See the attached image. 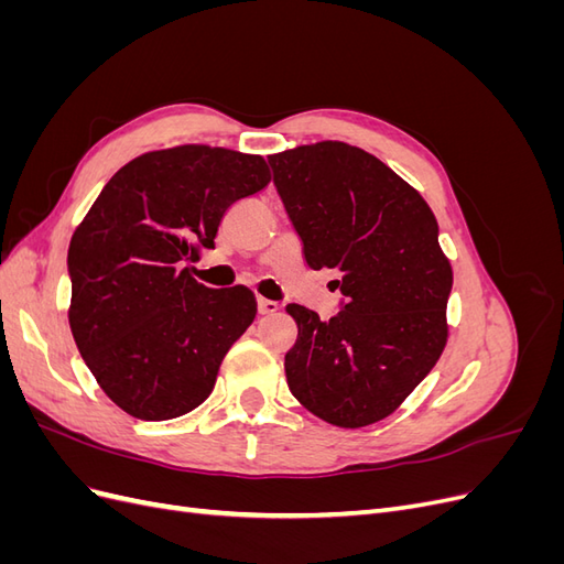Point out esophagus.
<instances>
[{"label": "esophagus", "mask_w": 564, "mask_h": 564, "mask_svg": "<svg viewBox=\"0 0 564 564\" xmlns=\"http://www.w3.org/2000/svg\"><path fill=\"white\" fill-rule=\"evenodd\" d=\"M256 305H259V315H275L280 311V305L270 299H259Z\"/></svg>", "instance_id": "obj_1"}]
</instances>
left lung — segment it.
I'll return each instance as SVG.
<instances>
[{
	"label": "left lung",
	"instance_id": "8db88e82",
	"mask_svg": "<svg viewBox=\"0 0 564 564\" xmlns=\"http://www.w3.org/2000/svg\"><path fill=\"white\" fill-rule=\"evenodd\" d=\"M272 183L313 270L338 272L340 311L289 303L299 338L284 355L292 395L332 425L395 412L447 344L452 265L429 204L369 152L322 141L270 155Z\"/></svg>",
	"mask_w": 564,
	"mask_h": 564
}]
</instances>
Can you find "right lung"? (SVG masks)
Here are the masks:
<instances>
[{
    "label": "right lung",
    "instance_id": "add662e5",
    "mask_svg": "<svg viewBox=\"0 0 564 564\" xmlns=\"http://www.w3.org/2000/svg\"><path fill=\"white\" fill-rule=\"evenodd\" d=\"M268 181L259 155L207 145L145 152L106 183L75 230L70 329L98 386L127 414L166 421L212 395L256 299L247 286L199 284L187 263L214 249L230 204Z\"/></svg>",
    "mask_w": 564,
    "mask_h": 564
}]
</instances>
